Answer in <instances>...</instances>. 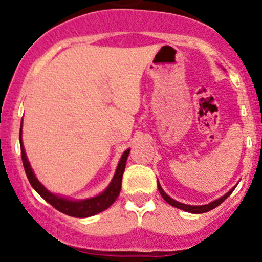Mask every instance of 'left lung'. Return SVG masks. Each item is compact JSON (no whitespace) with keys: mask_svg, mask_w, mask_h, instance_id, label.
Masks as SVG:
<instances>
[{"mask_svg":"<svg viewBox=\"0 0 262 262\" xmlns=\"http://www.w3.org/2000/svg\"><path fill=\"white\" fill-rule=\"evenodd\" d=\"M158 188H159V192H160V194H161V196H162V198H164V200L166 201L167 203L171 204V206L176 207V208H179V209L186 210V212H189V213H194V214H200V213H206V212H209V210L214 209L215 207H218L219 204H221V203H223L224 201L227 200V198L230 196V194H231V192L234 191V188H235V187H234L233 189H230V191L228 192L227 194H224L223 197L218 198V200L213 201V202H210V203H208V204H204V206H188V204H183V203H180V202H177V201L172 200V198L167 196V194L165 193V192H164V189L161 188V186L159 185V183H158Z\"/></svg>","mask_w":262,"mask_h":262,"instance_id":"obj_1","label":"left lung"}]
</instances>
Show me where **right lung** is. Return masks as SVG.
<instances>
[{
	"mask_svg": "<svg viewBox=\"0 0 262 262\" xmlns=\"http://www.w3.org/2000/svg\"><path fill=\"white\" fill-rule=\"evenodd\" d=\"M19 143H20V155H22L23 166H25L26 175L28 177L32 187L34 188L48 203H50L54 208L58 209L59 212L65 213V214L70 215V217H76V218L91 217V215L97 214V213H100L102 210L107 209L108 207L112 206L114 201L117 200V197L119 196V192H121V187H122L123 172H124L125 162H127L130 149L125 150V151L123 152L121 161H119L118 167H117L116 173H114L112 182L110 183V186H108L103 193H101L100 196L97 197L90 198V200H85V201H70V200H66V198L55 196V194L50 193V192L38 181L37 177H35L34 173H33L31 165H29L28 160H27L25 148H23V144H22V128H20L19 130Z\"/></svg>",
	"mask_w": 262,
	"mask_h": 262,
	"instance_id": "right-lung-1",
	"label": "right lung"
}]
</instances>
